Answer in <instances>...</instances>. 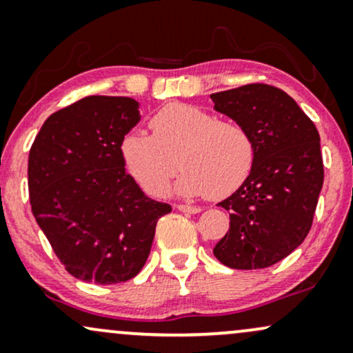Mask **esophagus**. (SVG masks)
I'll return each mask as SVG.
<instances>
[{"mask_svg": "<svg viewBox=\"0 0 353 353\" xmlns=\"http://www.w3.org/2000/svg\"><path fill=\"white\" fill-rule=\"evenodd\" d=\"M176 208L180 211H183V213H192V214H196L201 211L200 206H192V205H178Z\"/></svg>", "mask_w": 353, "mask_h": 353, "instance_id": "34e87169", "label": "esophagus"}]
</instances>
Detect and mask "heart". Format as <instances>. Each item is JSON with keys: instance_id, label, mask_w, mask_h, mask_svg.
Here are the masks:
<instances>
[{"instance_id": "heart-1", "label": "heart", "mask_w": 353, "mask_h": 353, "mask_svg": "<svg viewBox=\"0 0 353 353\" xmlns=\"http://www.w3.org/2000/svg\"><path fill=\"white\" fill-rule=\"evenodd\" d=\"M150 128L152 134L123 135L120 153L128 173L152 196L167 193L178 163L185 170L176 190L185 196H230L250 176L254 139L236 120H219L201 107L175 102L152 115Z\"/></svg>"}]
</instances>
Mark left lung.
<instances>
[{"mask_svg": "<svg viewBox=\"0 0 353 353\" xmlns=\"http://www.w3.org/2000/svg\"><path fill=\"white\" fill-rule=\"evenodd\" d=\"M211 101L243 123L256 145L250 176L219 203L230 213V231L213 252L228 268H269L312 228L324 183L321 137L291 95L274 85H241L211 94Z\"/></svg>", "mask_w": 353, "mask_h": 353, "instance_id": "8db88e82", "label": "left lung"}]
</instances>
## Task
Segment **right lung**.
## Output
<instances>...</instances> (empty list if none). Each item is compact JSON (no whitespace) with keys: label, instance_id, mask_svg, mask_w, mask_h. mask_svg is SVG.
<instances>
[{"label":"right lung","instance_id":"obj_1","mask_svg":"<svg viewBox=\"0 0 353 353\" xmlns=\"http://www.w3.org/2000/svg\"><path fill=\"white\" fill-rule=\"evenodd\" d=\"M140 120L130 97L89 95L54 112L29 150V203L69 274L125 283L150 254L168 203L145 196L125 172L120 142Z\"/></svg>","mask_w":353,"mask_h":353}]
</instances>
